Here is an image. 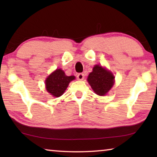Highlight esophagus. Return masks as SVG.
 Returning <instances> with one entry per match:
<instances>
[{
	"label": "esophagus",
	"mask_w": 157,
	"mask_h": 157,
	"mask_svg": "<svg viewBox=\"0 0 157 157\" xmlns=\"http://www.w3.org/2000/svg\"><path fill=\"white\" fill-rule=\"evenodd\" d=\"M77 78H78V80H83L84 78V75L83 73H78V75H77Z\"/></svg>",
	"instance_id": "1"
}]
</instances>
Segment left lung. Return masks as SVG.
I'll use <instances>...</instances> for the list:
<instances>
[{"label": "left lung", "mask_w": 157, "mask_h": 157, "mask_svg": "<svg viewBox=\"0 0 157 157\" xmlns=\"http://www.w3.org/2000/svg\"><path fill=\"white\" fill-rule=\"evenodd\" d=\"M87 80L95 94L102 96L113 86L114 76L107 69L96 65L90 73Z\"/></svg>", "instance_id": "8db88e82"}]
</instances>
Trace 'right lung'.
I'll return each instance as SVG.
<instances>
[{
  "instance_id": "1",
  "label": "right lung",
  "mask_w": 157,
  "mask_h": 157,
  "mask_svg": "<svg viewBox=\"0 0 157 157\" xmlns=\"http://www.w3.org/2000/svg\"><path fill=\"white\" fill-rule=\"evenodd\" d=\"M75 76H67L62 69H57L48 77L46 80L47 91L55 97H59L67 89L71 81Z\"/></svg>"
}]
</instances>
